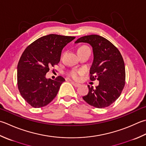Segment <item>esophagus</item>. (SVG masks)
Segmentation results:
<instances>
[{"label":"esophagus","instance_id":"34e87169","mask_svg":"<svg viewBox=\"0 0 146 146\" xmlns=\"http://www.w3.org/2000/svg\"><path fill=\"white\" fill-rule=\"evenodd\" d=\"M71 84H72L74 87H78L80 86V84H77V83H75V82H71Z\"/></svg>","mask_w":146,"mask_h":146}]
</instances>
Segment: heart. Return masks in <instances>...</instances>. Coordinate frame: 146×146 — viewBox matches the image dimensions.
Here are the masks:
<instances>
[{"label":"heart","instance_id":"obj_1","mask_svg":"<svg viewBox=\"0 0 146 146\" xmlns=\"http://www.w3.org/2000/svg\"><path fill=\"white\" fill-rule=\"evenodd\" d=\"M84 48H88L87 46H85V45H83V46L80 47L78 50L84 49ZM85 73V71L84 70H72L70 73V76L74 80H78L80 78V76L84 75Z\"/></svg>","mask_w":146,"mask_h":146}]
</instances>
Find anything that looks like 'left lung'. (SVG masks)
Listing matches in <instances>:
<instances>
[{"label": "left lung", "instance_id": "8db88e82", "mask_svg": "<svg viewBox=\"0 0 146 146\" xmlns=\"http://www.w3.org/2000/svg\"><path fill=\"white\" fill-rule=\"evenodd\" d=\"M80 42L87 43L92 48L94 59L90 70V79L99 82L95 88L88 85V93L83 99L95 108L109 106L119 98L125 86L123 59L118 48L101 36L87 35L75 42L76 44Z\"/></svg>", "mask_w": 146, "mask_h": 146}]
</instances>
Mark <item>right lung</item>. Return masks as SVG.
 Segmentation results:
<instances>
[{
  "mask_svg": "<svg viewBox=\"0 0 146 146\" xmlns=\"http://www.w3.org/2000/svg\"><path fill=\"white\" fill-rule=\"evenodd\" d=\"M75 36L56 34L42 36L30 45L23 53L17 68L19 92L26 101L35 108L49 104L55 98L65 80L46 78L49 67L58 64L61 51Z\"/></svg>",
  "mask_w": 146,
  "mask_h": 146,
  "instance_id": "1",
  "label": "right lung"
}]
</instances>
